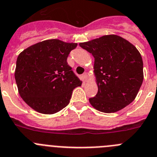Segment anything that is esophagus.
<instances>
[{"mask_svg":"<svg viewBox=\"0 0 157 157\" xmlns=\"http://www.w3.org/2000/svg\"><path fill=\"white\" fill-rule=\"evenodd\" d=\"M82 77H83V79H84L85 81H87V73H84L83 75H82Z\"/></svg>","mask_w":157,"mask_h":157,"instance_id":"34e87169","label":"esophagus"}]
</instances>
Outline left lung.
Instances as JSON below:
<instances>
[{
	"instance_id": "obj_1",
	"label": "left lung",
	"mask_w": 157,
	"mask_h": 157,
	"mask_svg": "<svg viewBox=\"0 0 157 157\" xmlns=\"http://www.w3.org/2000/svg\"><path fill=\"white\" fill-rule=\"evenodd\" d=\"M94 58V73L98 85L91 105L100 112L111 113L135 100L143 81V62L138 49L114 34L79 44Z\"/></svg>"
}]
</instances>
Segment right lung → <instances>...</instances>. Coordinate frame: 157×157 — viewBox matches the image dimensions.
Returning <instances> with one entry per match:
<instances>
[{"instance_id": "1", "label": "right lung", "mask_w": 157, "mask_h": 157, "mask_svg": "<svg viewBox=\"0 0 157 157\" xmlns=\"http://www.w3.org/2000/svg\"><path fill=\"white\" fill-rule=\"evenodd\" d=\"M77 43L51 39L31 45L17 58L15 79L21 98L36 112L54 114L70 103L82 81L67 63Z\"/></svg>"}]
</instances>
